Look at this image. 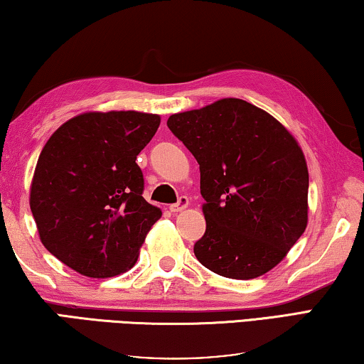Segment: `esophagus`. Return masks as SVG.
Returning <instances> with one entry per match:
<instances>
[{
  "instance_id": "obj_1",
  "label": "esophagus",
  "mask_w": 364,
  "mask_h": 364,
  "mask_svg": "<svg viewBox=\"0 0 364 364\" xmlns=\"http://www.w3.org/2000/svg\"><path fill=\"white\" fill-rule=\"evenodd\" d=\"M188 205H189V198H188V196H180V199H178V203L170 205V210H171V212H180V210H183V209H186Z\"/></svg>"
}]
</instances>
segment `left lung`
Wrapping results in <instances>:
<instances>
[{"label": "left lung", "mask_w": 364, "mask_h": 364, "mask_svg": "<svg viewBox=\"0 0 364 364\" xmlns=\"http://www.w3.org/2000/svg\"><path fill=\"white\" fill-rule=\"evenodd\" d=\"M170 131L198 160L205 233L198 261L236 280L275 267L308 225L309 176L290 132L240 99L171 114Z\"/></svg>", "instance_id": "left-lung-1"}]
</instances>
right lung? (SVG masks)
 Listing matches in <instances>:
<instances>
[{
  "label": "right lung",
  "mask_w": 364,
  "mask_h": 364,
  "mask_svg": "<svg viewBox=\"0 0 364 364\" xmlns=\"http://www.w3.org/2000/svg\"><path fill=\"white\" fill-rule=\"evenodd\" d=\"M159 114L84 113L60 126L40 154L31 210L43 246L76 272L107 279L136 264L161 210L142 198L136 159Z\"/></svg>",
  "instance_id": "obj_1"
}]
</instances>
